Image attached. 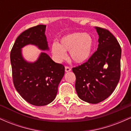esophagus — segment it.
Instances as JSON below:
<instances>
[{"label":"esophagus","mask_w":131,"mask_h":131,"mask_svg":"<svg viewBox=\"0 0 131 131\" xmlns=\"http://www.w3.org/2000/svg\"><path fill=\"white\" fill-rule=\"evenodd\" d=\"M71 70V68L70 67H68V66H66L65 67V71L66 72H69Z\"/></svg>","instance_id":"obj_1"}]
</instances>
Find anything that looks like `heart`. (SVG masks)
<instances>
[{"label":"heart","instance_id":"1","mask_svg":"<svg viewBox=\"0 0 131 131\" xmlns=\"http://www.w3.org/2000/svg\"><path fill=\"white\" fill-rule=\"evenodd\" d=\"M93 48V39L89 34L73 32L64 36L60 43L54 42L51 49L55 59L60 61L66 57V52H70L71 59L76 63L88 60Z\"/></svg>","mask_w":131,"mask_h":131}]
</instances>
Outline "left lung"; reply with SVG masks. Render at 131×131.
<instances>
[{
  "instance_id": "8db88e82",
  "label": "left lung",
  "mask_w": 131,
  "mask_h": 131,
  "mask_svg": "<svg viewBox=\"0 0 131 131\" xmlns=\"http://www.w3.org/2000/svg\"><path fill=\"white\" fill-rule=\"evenodd\" d=\"M99 47L86 62L73 68L78 97L90 103H98L115 91L121 76V49L108 29L96 27Z\"/></svg>"
}]
</instances>
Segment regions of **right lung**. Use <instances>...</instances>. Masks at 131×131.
Here are the masks:
<instances>
[{
	"mask_svg": "<svg viewBox=\"0 0 131 131\" xmlns=\"http://www.w3.org/2000/svg\"><path fill=\"white\" fill-rule=\"evenodd\" d=\"M46 25H39L21 33L10 52V61L15 88L30 104L44 106L55 99L58 87L64 74V67L55 63L46 53H40L34 63L23 58L21 48L28 44L49 50L45 35Z\"/></svg>",
	"mask_w": 131,
	"mask_h": 131,
	"instance_id": "add662e5",
	"label": "right lung"
}]
</instances>
